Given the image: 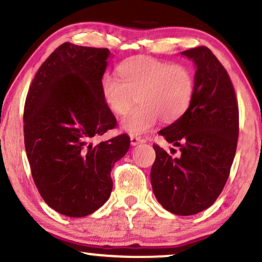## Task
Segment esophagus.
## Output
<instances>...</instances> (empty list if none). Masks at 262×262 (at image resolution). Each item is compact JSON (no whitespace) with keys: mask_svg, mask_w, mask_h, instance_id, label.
<instances>
[{"mask_svg":"<svg viewBox=\"0 0 262 262\" xmlns=\"http://www.w3.org/2000/svg\"><path fill=\"white\" fill-rule=\"evenodd\" d=\"M145 141H146V139H145V138L138 137V135H132V137H130V144L133 145V146H135V145H138V144L145 143Z\"/></svg>","mask_w":262,"mask_h":262,"instance_id":"obj_1","label":"esophagus"}]
</instances>
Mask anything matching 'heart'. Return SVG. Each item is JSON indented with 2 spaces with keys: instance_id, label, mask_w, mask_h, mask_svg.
I'll return each mask as SVG.
<instances>
[{
  "instance_id": "heart-1",
  "label": "heart",
  "mask_w": 262,
  "mask_h": 262,
  "mask_svg": "<svg viewBox=\"0 0 262 262\" xmlns=\"http://www.w3.org/2000/svg\"><path fill=\"white\" fill-rule=\"evenodd\" d=\"M121 78L106 73L100 80L101 96L117 116L125 115L138 95L139 106L122 121L123 130L143 134L155 127L160 119L176 122L188 111L195 95L193 71L184 64L135 56L118 67Z\"/></svg>"
}]
</instances>
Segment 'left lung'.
Masks as SVG:
<instances>
[{"instance_id": "8db88e82", "label": "left lung", "mask_w": 262, "mask_h": 262, "mask_svg": "<svg viewBox=\"0 0 262 262\" xmlns=\"http://www.w3.org/2000/svg\"><path fill=\"white\" fill-rule=\"evenodd\" d=\"M182 55L196 67L193 102L181 118L159 132L179 147L181 156L172 157L154 144L150 178L166 210L189 216L210 207L225 188L237 150L239 110L231 78L210 49L199 46Z\"/></svg>"}]
</instances>
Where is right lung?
Masks as SVG:
<instances>
[{
  "mask_svg": "<svg viewBox=\"0 0 262 262\" xmlns=\"http://www.w3.org/2000/svg\"><path fill=\"white\" fill-rule=\"evenodd\" d=\"M108 49L64 42L36 72L24 105V144L34 183L45 203L68 217H84L112 191L111 171L127 154L121 134L91 140L117 121L101 96Z\"/></svg>",
  "mask_w": 262,
  "mask_h": 262,
  "instance_id": "right-lung-1",
  "label": "right lung"
}]
</instances>
